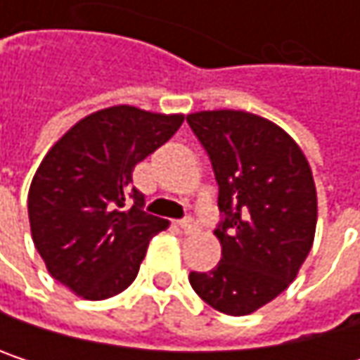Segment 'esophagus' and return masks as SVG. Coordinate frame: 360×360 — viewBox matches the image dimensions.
<instances>
[{
	"label": "esophagus",
	"instance_id": "34e87169",
	"mask_svg": "<svg viewBox=\"0 0 360 360\" xmlns=\"http://www.w3.org/2000/svg\"><path fill=\"white\" fill-rule=\"evenodd\" d=\"M179 227L183 233H195V231L200 229V227H198V223H195V219H191V217H187L185 221H181Z\"/></svg>",
	"mask_w": 360,
	"mask_h": 360
}]
</instances>
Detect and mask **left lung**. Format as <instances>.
<instances>
[{
    "mask_svg": "<svg viewBox=\"0 0 360 360\" xmlns=\"http://www.w3.org/2000/svg\"><path fill=\"white\" fill-rule=\"evenodd\" d=\"M187 122L212 162L223 221L221 262L189 273L212 309L244 317L298 275L317 229V189L300 146L275 122L244 110H202Z\"/></svg>",
    "mask_w": 360,
    "mask_h": 360,
    "instance_id": "1",
    "label": "left lung"
}]
</instances>
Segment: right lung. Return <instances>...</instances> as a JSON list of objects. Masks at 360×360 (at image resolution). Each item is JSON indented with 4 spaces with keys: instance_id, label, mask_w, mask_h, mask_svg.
Returning a JSON list of instances; mask_svg holds the SVG:
<instances>
[{
    "instance_id": "add662e5",
    "label": "right lung",
    "mask_w": 360,
    "mask_h": 360,
    "mask_svg": "<svg viewBox=\"0 0 360 360\" xmlns=\"http://www.w3.org/2000/svg\"><path fill=\"white\" fill-rule=\"evenodd\" d=\"M183 114L110 106L72 124L45 154L29 189L35 248L49 275L85 300H106L137 277L169 221L141 210L133 169L181 127Z\"/></svg>"
}]
</instances>
